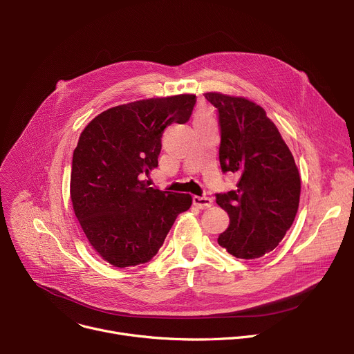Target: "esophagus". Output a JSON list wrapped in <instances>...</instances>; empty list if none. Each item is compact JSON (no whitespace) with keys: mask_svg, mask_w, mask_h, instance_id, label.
<instances>
[{"mask_svg":"<svg viewBox=\"0 0 354 354\" xmlns=\"http://www.w3.org/2000/svg\"><path fill=\"white\" fill-rule=\"evenodd\" d=\"M193 205L198 209H210L213 206V200L207 196H194Z\"/></svg>","mask_w":354,"mask_h":354,"instance_id":"esophagus-1","label":"esophagus"}]
</instances>
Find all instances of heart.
<instances>
[{
	"label": "heart",
	"mask_w": 354,
	"mask_h": 354,
	"mask_svg": "<svg viewBox=\"0 0 354 354\" xmlns=\"http://www.w3.org/2000/svg\"><path fill=\"white\" fill-rule=\"evenodd\" d=\"M200 119H209V116H207L206 113H203V112H201V113H198V115H197L196 120H200Z\"/></svg>",
	"instance_id": "1"
}]
</instances>
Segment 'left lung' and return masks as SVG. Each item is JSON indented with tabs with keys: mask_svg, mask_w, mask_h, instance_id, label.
<instances>
[{
	"mask_svg": "<svg viewBox=\"0 0 354 354\" xmlns=\"http://www.w3.org/2000/svg\"><path fill=\"white\" fill-rule=\"evenodd\" d=\"M205 96L218 112L221 169L238 178L235 190L216 194L230 217L217 241L235 258L258 259L279 245L295 218L298 168L263 108L242 96Z\"/></svg>",
	"mask_w": 354,
	"mask_h": 354,
	"instance_id": "obj_1",
	"label": "left lung"
}]
</instances>
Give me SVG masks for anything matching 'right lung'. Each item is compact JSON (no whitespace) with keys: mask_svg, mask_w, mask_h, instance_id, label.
Returning a JSON list of instances; mask_svg holds the SVG:
<instances>
[{"mask_svg":"<svg viewBox=\"0 0 354 354\" xmlns=\"http://www.w3.org/2000/svg\"><path fill=\"white\" fill-rule=\"evenodd\" d=\"M196 95L151 97L92 119L73 154V209L91 246L115 268L153 259L192 196L151 187L165 127L189 120Z\"/></svg>","mask_w":354,"mask_h":354,"instance_id":"right-lung-1","label":"right lung"}]
</instances>
